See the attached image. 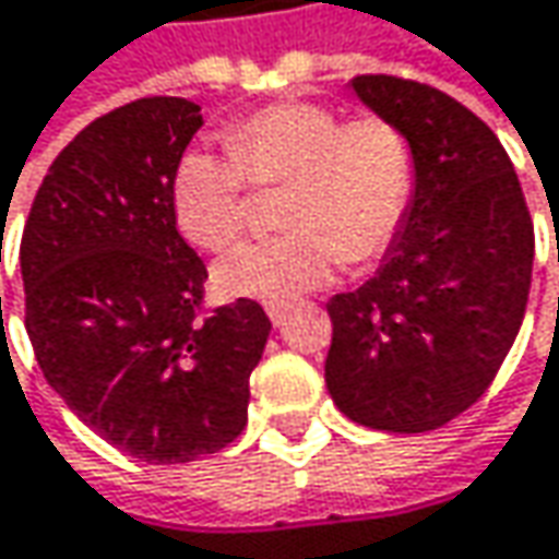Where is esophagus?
Instances as JSON below:
<instances>
[{
    "mask_svg": "<svg viewBox=\"0 0 559 559\" xmlns=\"http://www.w3.org/2000/svg\"><path fill=\"white\" fill-rule=\"evenodd\" d=\"M265 313H269V320H272L275 326H281V323H284V317H287V304H281V300H269V304H265Z\"/></svg>",
    "mask_w": 559,
    "mask_h": 559,
    "instance_id": "1",
    "label": "esophagus"
}]
</instances>
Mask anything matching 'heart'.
<instances>
[{
  "label": "heart",
  "instance_id": "obj_1",
  "mask_svg": "<svg viewBox=\"0 0 559 559\" xmlns=\"http://www.w3.org/2000/svg\"><path fill=\"white\" fill-rule=\"evenodd\" d=\"M227 153L185 150L173 169V214L201 249H227L246 227V181L284 185L272 239L227 252L214 278L229 297L294 300L338 262H371L403 227L413 153L381 115L342 121L326 105H269L224 136Z\"/></svg>",
  "mask_w": 559,
  "mask_h": 559
}]
</instances>
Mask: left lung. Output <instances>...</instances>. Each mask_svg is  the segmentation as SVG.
Returning <instances> with one entry per match:
<instances>
[{"label":"left lung","mask_w":559,"mask_h":559,"mask_svg":"<svg viewBox=\"0 0 559 559\" xmlns=\"http://www.w3.org/2000/svg\"><path fill=\"white\" fill-rule=\"evenodd\" d=\"M352 88L403 130L416 188L378 275L326 304V386L358 426L431 431L480 400L519 335L532 214L509 153L471 108L383 73Z\"/></svg>","instance_id":"left-lung-1"}]
</instances>
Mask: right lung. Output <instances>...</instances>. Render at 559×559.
I'll return each instance as SVG.
<instances>
[{"mask_svg":"<svg viewBox=\"0 0 559 559\" xmlns=\"http://www.w3.org/2000/svg\"><path fill=\"white\" fill-rule=\"evenodd\" d=\"M204 124L153 95L79 130L22 236L25 326L47 383L108 444L146 464L227 448L272 320L239 297L204 310L207 269L178 236L173 169Z\"/></svg>","mask_w":559,"mask_h":559,"instance_id":"obj_1","label":"right lung"}]
</instances>
